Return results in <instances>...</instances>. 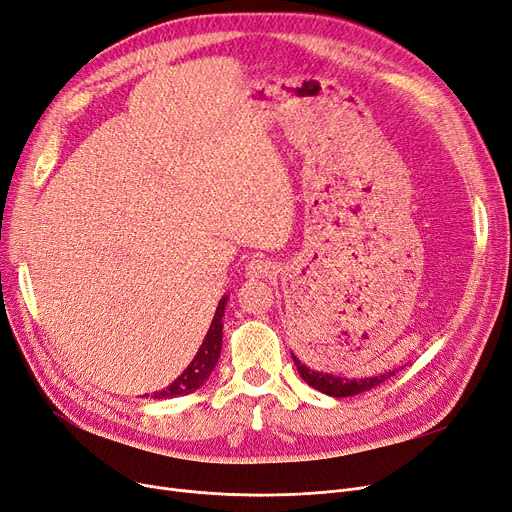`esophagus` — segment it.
<instances>
[{
    "label": "esophagus",
    "instance_id": "34e87169",
    "mask_svg": "<svg viewBox=\"0 0 512 512\" xmlns=\"http://www.w3.org/2000/svg\"><path fill=\"white\" fill-rule=\"evenodd\" d=\"M247 274H249L251 278H268V276H274V274H276V265H274V261H270V259L257 257V259H251V261H249Z\"/></svg>",
    "mask_w": 512,
    "mask_h": 512
}]
</instances>
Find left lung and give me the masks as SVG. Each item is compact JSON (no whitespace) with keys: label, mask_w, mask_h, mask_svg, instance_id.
Listing matches in <instances>:
<instances>
[{"label":"left lung","mask_w":512,"mask_h":512,"mask_svg":"<svg viewBox=\"0 0 512 512\" xmlns=\"http://www.w3.org/2000/svg\"><path fill=\"white\" fill-rule=\"evenodd\" d=\"M293 360H295V366H297L299 374L303 376V381L307 385H311V387L326 393V395H332V397H349V395H355V393L368 391L376 385H381L383 381L391 379V376L395 374V370H391V372H385V374H379V376H370V379H343V376H332V374L311 370L301 360H297V355H293Z\"/></svg>","instance_id":"1"}]
</instances>
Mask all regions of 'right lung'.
Masks as SVG:
<instances>
[{"label":"right lung","instance_id":"1","mask_svg":"<svg viewBox=\"0 0 512 512\" xmlns=\"http://www.w3.org/2000/svg\"><path fill=\"white\" fill-rule=\"evenodd\" d=\"M224 309H226V297L219 301L207 337H205L203 345L198 347L190 366L180 376H177V379L169 387H165L157 393H152L150 397L171 399V397L188 395V393L196 391L209 379V374L213 372V368L219 360V353H221V328H224V324H221V318H224Z\"/></svg>","mask_w":512,"mask_h":512}]
</instances>
